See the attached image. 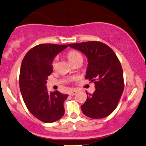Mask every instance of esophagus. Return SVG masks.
I'll list each match as a JSON object with an SVG mask.
<instances>
[{
    "instance_id": "esophagus-1",
    "label": "esophagus",
    "mask_w": 146,
    "mask_h": 146,
    "mask_svg": "<svg viewBox=\"0 0 146 146\" xmlns=\"http://www.w3.org/2000/svg\"><path fill=\"white\" fill-rule=\"evenodd\" d=\"M77 92V90H71V91L69 92V95L70 96H74V95L76 94Z\"/></svg>"
}]
</instances>
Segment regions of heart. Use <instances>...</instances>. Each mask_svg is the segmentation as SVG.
I'll use <instances>...</instances> for the list:
<instances>
[{"label":"heart","instance_id":"b5f03b06","mask_svg":"<svg viewBox=\"0 0 146 146\" xmlns=\"http://www.w3.org/2000/svg\"><path fill=\"white\" fill-rule=\"evenodd\" d=\"M81 56H82V55H81L80 53L75 50L70 51L68 53V58H69L70 62L73 61V60L76 59V58H78V57H81ZM54 64H55V60H54V62H53V65H54Z\"/></svg>","mask_w":146,"mask_h":146}]
</instances>
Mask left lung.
I'll return each mask as SVG.
<instances>
[{
  "label": "left lung",
  "mask_w": 146,
  "mask_h": 146,
  "mask_svg": "<svg viewBox=\"0 0 146 146\" xmlns=\"http://www.w3.org/2000/svg\"><path fill=\"white\" fill-rule=\"evenodd\" d=\"M82 52L88 58L86 79L95 84V92L87 93L86 102L81 106L85 115L92 119H102L117 108L123 90L124 80L121 62L114 52L100 42L68 44Z\"/></svg>",
  "instance_id": "left-lung-1"
}]
</instances>
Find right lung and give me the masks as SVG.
I'll list each match as a JSON object with an SVG mask.
<instances>
[{
    "instance_id": "1",
    "label": "right lung",
    "mask_w": 146,
    "mask_h": 146,
    "mask_svg": "<svg viewBox=\"0 0 146 146\" xmlns=\"http://www.w3.org/2000/svg\"><path fill=\"white\" fill-rule=\"evenodd\" d=\"M67 45L43 44L27 52L21 62L19 88L27 109L44 123H53L64 114L63 103L67 94L58 91L48 93V76L52 73L54 57Z\"/></svg>"
}]
</instances>
